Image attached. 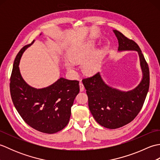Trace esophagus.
<instances>
[{
  "label": "esophagus",
  "instance_id": "esophagus-1",
  "mask_svg": "<svg viewBox=\"0 0 160 160\" xmlns=\"http://www.w3.org/2000/svg\"><path fill=\"white\" fill-rule=\"evenodd\" d=\"M80 85V91H83L84 90V87L83 85V84L82 82H80L79 84Z\"/></svg>",
  "mask_w": 160,
  "mask_h": 160
}]
</instances>
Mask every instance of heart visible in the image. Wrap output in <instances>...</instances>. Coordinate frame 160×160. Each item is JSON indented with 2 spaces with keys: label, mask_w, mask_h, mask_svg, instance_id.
Returning <instances> with one entry per match:
<instances>
[{
  "label": "heart",
  "mask_w": 160,
  "mask_h": 160,
  "mask_svg": "<svg viewBox=\"0 0 160 160\" xmlns=\"http://www.w3.org/2000/svg\"><path fill=\"white\" fill-rule=\"evenodd\" d=\"M95 49V43L92 41L83 43L74 50V52L71 54V59L73 62L82 64L84 62L83 69L84 72L89 75H93L96 73L100 67V56L102 52H98L95 53L92 57L89 59L88 58L92 55ZM88 59L89 60H88ZM67 69L70 71L74 69V65L73 63H67Z\"/></svg>",
  "instance_id": "1"
}]
</instances>
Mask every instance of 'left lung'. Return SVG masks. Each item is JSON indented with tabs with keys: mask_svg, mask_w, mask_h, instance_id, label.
Returning <instances> with one entry per match:
<instances>
[{
	"mask_svg": "<svg viewBox=\"0 0 160 160\" xmlns=\"http://www.w3.org/2000/svg\"><path fill=\"white\" fill-rule=\"evenodd\" d=\"M113 32L118 40L119 52H138L142 79L135 89L128 91L107 85L99 72L82 80L91 114L98 124L111 129L122 127L134 120L143 106L150 84L148 64L138 44L117 30H113Z\"/></svg>",
	"mask_w": 160,
	"mask_h": 160,
	"instance_id": "obj_1",
	"label": "left lung"
}]
</instances>
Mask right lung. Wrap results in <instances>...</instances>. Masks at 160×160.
<instances>
[{"instance_id":"1","label":"right lung","mask_w":160,"mask_h":160,"mask_svg":"<svg viewBox=\"0 0 160 160\" xmlns=\"http://www.w3.org/2000/svg\"><path fill=\"white\" fill-rule=\"evenodd\" d=\"M33 42L17 54L10 78V93L16 109L27 124L37 131L52 134L69 123L71 108L80 91L79 81L60 78L42 89L27 84L18 66L22 53Z\"/></svg>"}]
</instances>
